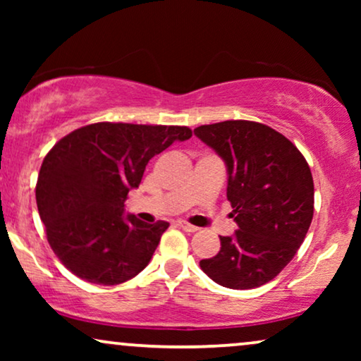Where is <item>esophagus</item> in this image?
<instances>
[{"instance_id": "34e87169", "label": "esophagus", "mask_w": 361, "mask_h": 361, "mask_svg": "<svg viewBox=\"0 0 361 361\" xmlns=\"http://www.w3.org/2000/svg\"><path fill=\"white\" fill-rule=\"evenodd\" d=\"M177 225H179L180 228L184 230V231H189V233H194V231L199 230V226H195V225H190V224H187V221H184V220H179V221H177Z\"/></svg>"}]
</instances>
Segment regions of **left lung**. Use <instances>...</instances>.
Segmentation results:
<instances>
[{"mask_svg": "<svg viewBox=\"0 0 361 361\" xmlns=\"http://www.w3.org/2000/svg\"><path fill=\"white\" fill-rule=\"evenodd\" d=\"M195 136L225 161L226 199L238 230L200 268L230 289L259 288L283 271L307 235L314 180L307 161L288 137L256 121L204 125Z\"/></svg>", "mask_w": 361, "mask_h": 361, "instance_id": "1", "label": "left lung"}]
</instances>
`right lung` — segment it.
I'll use <instances>...</instances> for the list:
<instances>
[{
  "mask_svg": "<svg viewBox=\"0 0 361 361\" xmlns=\"http://www.w3.org/2000/svg\"><path fill=\"white\" fill-rule=\"evenodd\" d=\"M192 136L187 126L93 123L63 136L44 157L36 185L47 241L83 281L115 286L149 263L167 221L125 214L151 157Z\"/></svg>",
  "mask_w": 361,
  "mask_h": 361,
  "instance_id": "add662e5",
  "label": "right lung"
}]
</instances>
